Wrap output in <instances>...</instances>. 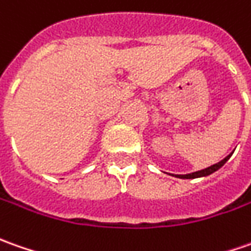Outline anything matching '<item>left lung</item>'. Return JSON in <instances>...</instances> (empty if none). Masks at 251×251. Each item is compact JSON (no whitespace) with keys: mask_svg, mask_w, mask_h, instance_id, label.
<instances>
[{"mask_svg":"<svg viewBox=\"0 0 251 251\" xmlns=\"http://www.w3.org/2000/svg\"><path fill=\"white\" fill-rule=\"evenodd\" d=\"M230 158V155L228 157H225L224 160L220 161L218 164H214L211 167H208V168L205 169H201V171H197V172H193V174H187V175H176L177 177H182V179H195V177H201V176H207V175H210L212 172H215L217 169H220L226 161Z\"/></svg>","mask_w":251,"mask_h":251,"instance_id":"1","label":"left lung"}]
</instances>
